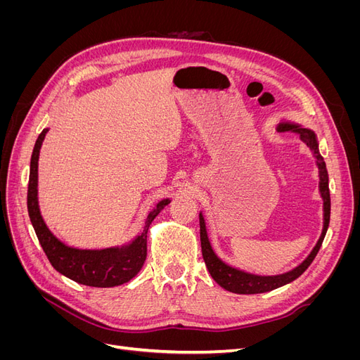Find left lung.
<instances>
[{"instance_id":"1","label":"left lung","mask_w":360,"mask_h":360,"mask_svg":"<svg viewBox=\"0 0 360 360\" xmlns=\"http://www.w3.org/2000/svg\"><path fill=\"white\" fill-rule=\"evenodd\" d=\"M282 129L285 130H291V132H296L300 135L303 143H307V146L311 148V151L314 153L315 159H317V165H319V171H320V192L323 197V204H324V226H323V233L320 240L312 249V252L309 254V257L303 261V263L296 267L294 270L288 271V274L284 275H278V276H257V275H250L246 274V271L233 269L230 266H226L225 263L217 258L213 252V249L210 246L209 237H207V231H205V222L204 217L200 213V237H201V250H202V258L204 263L209 269L212 278L219 284L222 288L231 291V292H237V294H258V292H266V291H271L278 287H282L288 284V282L297 279L304 270H307L311 263L314 261L315 255L319 254V250L321 248V243L324 240V236L328 233L329 228V221H330V192H329V176H328V169H326V163L323 156L320 155L319 151V144H317V138H315V134L309 129H303L297 124H290V123H284L281 124Z\"/></svg>"}]
</instances>
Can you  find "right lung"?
<instances>
[{
	"instance_id": "1",
	"label": "right lung",
	"mask_w": 360,
	"mask_h": 360,
	"mask_svg": "<svg viewBox=\"0 0 360 360\" xmlns=\"http://www.w3.org/2000/svg\"><path fill=\"white\" fill-rule=\"evenodd\" d=\"M48 129L39 135L30 163V181L27 193L28 214L36 236L45 250L49 263L61 275L89 287H115L132 279L143 267L147 258V231L150 224L160 213L169 200H162L146 219L144 230L135 240L123 248H110L102 250L75 249L61 243L43 222L37 202V162L43 139Z\"/></svg>"
}]
</instances>
